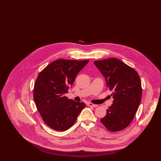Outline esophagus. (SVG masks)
Instances as JSON below:
<instances>
[{
  "label": "esophagus",
  "mask_w": 161,
  "mask_h": 161,
  "mask_svg": "<svg viewBox=\"0 0 161 161\" xmlns=\"http://www.w3.org/2000/svg\"><path fill=\"white\" fill-rule=\"evenodd\" d=\"M87 106H89V107H97L98 106L97 104H92V103H88V104H87Z\"/></svg>",
  "instance_id": "34e87169"
}]
</instances>
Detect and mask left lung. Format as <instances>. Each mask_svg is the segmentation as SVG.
Returning <instances> with one entry per match:
<instances>
[{
	"instance_id": "8db88e82",
	"label": "left lung",
	"mask_w": 161,
	"mask_h": 161,
	"mask_svg": "<svg viewBox=\"0 0 161 161\" xmlns=\"http://www.w3.org/2000/svg\"><path fill=\"white\" fill-rule=\"evenodd\" d=\"M94 64L105 77L114 98L101 122L109 131H121L131 123L140 104V78L135 69L115 58L95 61Z\"/></svg>"
}]
</instances>
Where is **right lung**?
Returning <instances> with one entry per match:
<instances>
[{"label": "right lung", "instance_id": "right-lung-1", "mask_svg": "<svg viewBox=\"0 0 161 161\" xmlns=\"http://www.w3.org/2000/svg\"><path fill=\"white\" fill-rule=\"evenodd\" d=\"M89 61L59 59L38 74L34 84V100L43 121L51 129L68 130L86 106L84 103L68 99L64 94Z\"/></svg>", "mask_w": 161, "mask_h": 161}]
</instances>
